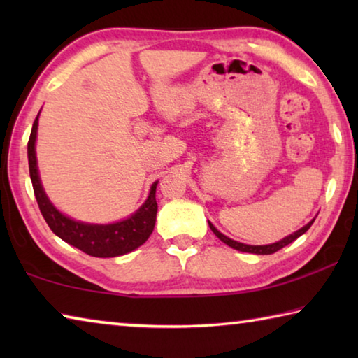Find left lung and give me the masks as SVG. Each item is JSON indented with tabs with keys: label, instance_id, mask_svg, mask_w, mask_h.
Returning <instances> with one entry per match:
<instances>
[{
	"label": "left lung",
	"instance_id": "1",
	"mask_svg": "<svg viewBox=\"0 0 358 358\" xmlns=\"http://www.w3.org/2000/svg\"><path fill=\"white\" fill-rule=\"evenodd\" d=\"M313 222H314V220H313L311 222H308L305 227H301L300 230H296V232L290 234L289 237L282 238L281 241H276V243H271V245H264V246H251V245L238 243V241H235V240H232V238L226 237V235H222V234L220 232V230H217V229L213 226V224H211V222L208 221V224H210V229L213 230V234H215L216 237L220 238L221 241H224V243L229 245L230 248H234V250H238V251H243V252H251V254H273V252H276V251H280L281 248L287 246L289 243H292L294 240H296V238L300 237V235L305 234L306 230L311 227V224H313Z\"/></svg>",
	"mask_w": 358,
	"mask_h": 358
}]
</instances>
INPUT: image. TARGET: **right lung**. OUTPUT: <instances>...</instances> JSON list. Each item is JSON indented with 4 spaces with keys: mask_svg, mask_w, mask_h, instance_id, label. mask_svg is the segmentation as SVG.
Returning <instances> with one entry per match:
<instances>
[{
    "mask_svg": "<svg viewBox=\"0 0 358 358\" xmlns=\"http://www.w3.org/2000/svg\"><path fill=\"white\" fill-rule=\"evenodd\" d=\"M38 118L36 117L28 141V164L29 177H31L33 189L39 210L44 216L52 232L64 240L66 243L78 248L93 257H117L134 251L136 248L143 245L153 232L157 203H156V185L151 186L150 196L141 208L128 220L115 224H85L71 220L53 207L48 201L44 189H42L38 162H36V134H38Z\"/></svg>",
    "mask_w": 358,
    "mask_h": 358,
    "instance_id": "add662e5",
    "label": "right lung"
}]
</instances>
